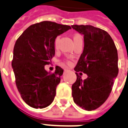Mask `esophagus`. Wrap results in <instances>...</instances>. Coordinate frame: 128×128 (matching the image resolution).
Returning a JSON list of instances; mask_svg holds the SVG:
<instances>
[{
    "label": "esophagus",
    "instance_id": "esophagus-1",
    "mask_svg": "<svg viewBox=\"0 0 128 128\" xmlns=\"http://www.w3.org/2000/svg\"><path fill=\"white\" fill-rule=\"evenodd\" d=\"M69 71V70L68 69H64V71H65V72H67V71Z\"/></svg>",
    "mask_w": 128,
    "mask_h": 128
}]
</instances>
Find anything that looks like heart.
Here are the masks:
<instances>
[{"label": "heart", "mask_w": 128, "mask_h": 128, "mask_svg": "<svg viewBox=\"0 0 128 128\" xmlns=\"http://www.w3.org/2000/svg\"><path fill=\"white\" fill-rule=\"evenodd\" d=\"M79 39H82V36L81 34H75L74 35H73V40H74V42H75V41H76V40H79ZM59 40V36L56 37V38L55 39V42H54V45H55V47H57V44H58Z\"/></svg>", "instance_id": "1"}]
</instances>
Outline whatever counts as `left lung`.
<instances>
[{
	"mask_svg": "<svg viewBox=\"0 0 128 128\" xmlns=\"http://www.w3.org/2000/svg\"><path fill=\"white\" fill-rule=\"evenodd\" d=\"M84 36V48L74 68L77 80L72 85L73 101L88 111L94 110L108 98L118 74V50L106 30L92 25H72ZM78 72L88 75L82 80Z\"/></svg>",
	"mask_w": 128,
	"mask_h": 128,
	"instance_id": "left-lung-1",
	"label": "left lung"
}]
</instances>
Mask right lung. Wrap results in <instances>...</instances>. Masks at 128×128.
I'll return each mask as SVG.
<instances>
[{
  "label": "right lung",
  "instance_id": "1",
  "mask_svg": "<svg viewBox=\"0 0 128 128\" xmlns=\"http://www.w3.org/2000/svg\"><path fill=\"white\" fill-rule=\"evenodd\" d=\"M71 27L42 21L28 26L14 46L12 67L16 86L22 99L33 108H44L53 102L63 69L59 66L50 73L44 65L55 55V39Z\"/></svg>",
  "mask_w": 128,
  "mask_h": 128
}]
</instances>
